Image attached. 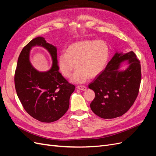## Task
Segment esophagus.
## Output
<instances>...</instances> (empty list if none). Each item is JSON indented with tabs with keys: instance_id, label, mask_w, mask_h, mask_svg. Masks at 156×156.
<instances>
[{
	"instance_id": "34e87169",
	"label": "esophagus",
	"mask_w": 156,
	"mask_h": 156,
	"mask_svg": "<svg viewBox=\"0 0 156 156\" xmlns=\"http://www.w3.org/2000/svg\"><path fill=\"white\" fill-rule=\"evenodd\" d=\"M77 88L79 90H86L87 89V87L84 86V85H79L77 87Z\"/></svg>"
}]
</instances>
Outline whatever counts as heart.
Masks as SVG:
<instances>
[{
	"instance_id": "heart-1",
	"label": "heart",
	"mask_w": 156,
	"mask_h": 156,
	"mask_svg": "<svg viewBox=\"0 0 156 156\" xmlns=\"http://www.w3.org/2000/svg\"><path fill=\"white\" fill-rule=\"evenodd\" d=\"M108 55L109 49L104 41H77L69 45L66 53L59 55L58 68L64 77L69 78L77 65L72 81L83 83L89 77H96L104 69Z\"/></svg>"
}]
</instances>
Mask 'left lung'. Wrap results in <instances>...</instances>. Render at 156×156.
<instances>
[{
  "instance_id": "obj_1",
  "label": "left lung",
  "mask_w": 156,
  "mask_h": 156,
  "mask_svg": "<svg viewBox=\"0 0 156 156\" xmlns=\"http://www.w3.org/2000/svg\"><path fill=\"white\" fill-rule=\"evenodd\" d=\"M126 60L129 67L120 70L121 63ZM140 81V63L134 52L116 53L104 71L88 84L95 92L90 103L92 111L105 119L122 116L137 98Z\"/></svg>"
}]
</instances>
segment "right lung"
I'll list each match as a JSON object with an SVG mask.
<instances>
[{"instance_id":"add662e5","label":"right lung","mask_w":156,"mask_h":156,"mask_svg":"<svg viewBox=\"0 0 156 156\" xmlns=\"http://www.w3.org/2000/svg\"><path fill=\"white\" fill-rule=\"evenodd\" d=\"M36 45L43 46L51 56L53 65L48 72H38L30 62V51ZM14 82L17 96L28 114L48 123L58 120L66 112L70 96L75 88L59 72L56 47L48 43L43 37L32 40L22 49Z\"/></svg>"}]
</instances>
